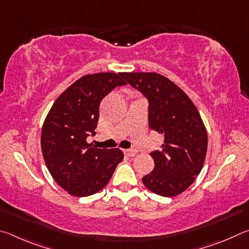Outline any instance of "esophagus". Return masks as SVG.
<instances>
[{
    "label": "esophagus",
    "instance_id": "esophagus-1",
    "mask_svg": "<svg viewBox=\"0 0 249 249\" xmlns=\"http://www.w3.org/2000/svg\"><path fill=\"white\" fill-rule=\"evenodd\" d=\"M124 154L129 156V157H133V156H135V155L137 154V150H135V149H125L124 150Z\"/></svg>",
    "mask_w": 249,
    "mask_h": 249
}]
</instances>
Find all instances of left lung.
<instances>
[{
	"label": "left lung",
	"instance_id": "obj_1",
	"mask_svg": "<svg viewBox=\"0 0 249 249\" xmlns=\"http://www.w3.org/2000/svg\"><path fill=\"white\" fill-rule=\"evenodd\" d=\"M126 82L148 100V123L163 136L159 150L150 153L154 170L142 177L158 196H176L190 187L203 167L208 133L190 98L169 79L156 72H124Z\"/></svg>",
	"mask_w": 249,
	"mask_h": 249
}]
</instances>
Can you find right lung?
<instances>
[{
    "mask_svg": "<svg viewBox=\"0 0 249 249\" xmlns=\"http://www.w3.org/2000/svg\"><path fill=\"white\" fill-rule=\"evenodd\" d=\"M122 73L100 72L80 78L59 95L41 128V151L50 175L74 196H88L107 184L124 155L87 142L95 134L100 103L116 87Z\"/></svg>",
    "mask_w": 249,
    "mask_h": 249,
    "instance_id": "obj_1",
    "label": "right lung"
}]
</instances>
